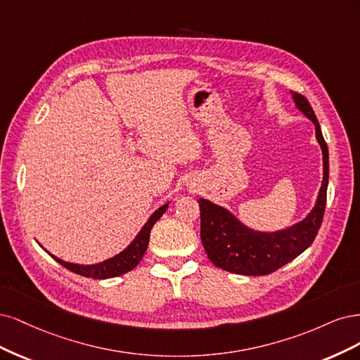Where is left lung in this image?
<instances>
[{"label":"left lung","mask_w":360,"mask_h":360,"mask_svg":"<svg viewBox=\"0 0 360 360\" xmlns=\"http://www.w3.org/2000/svg\"><path fill=\"white\" fill-rule=\"evenodd\" d=\"M296 106L316 125L317 141L323 150V182L317 205L311 214L293 226L276 233H259L242 226L224 207L205 199L200 206V238L210 260L224 271L240 275H268L302 254L314 242L326 210L329 182V153L320 124L309 101L299 92H292Z\"/></svg>","instance_id":"obj_1"}]
</instances>
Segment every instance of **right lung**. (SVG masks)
Masks as SVG:
<instances>
[{"label":"right lung","mask_w":360,"mask_h":360,"mask_svg":"<svg viewBox=\"0 0 360 360\" xmlns=\"http://www.w3.org/2000/svg\"><path fill=\"white\" fill-rule=\"evenodd\" d=\"M167 210V205L158 207V210L150 215L148 219V223L143 226L141 230V233L136 236V239L130 243V247L120 252L118 256H115L106 262H101L97 264H89V266H80V264H73V263H67L64 260H60L58 257H53L58 263L63 264L64 268L68 271H72L77 275L88 276V278H94V280H104V278H113V276H120L122 274H127L133 271L136 266L141 263V260L145 256V251L148 248L149 243V233L150 229L157 223V219L161 218Z\"/></svg>","instance_id":"obj_1"}]
</instances>
